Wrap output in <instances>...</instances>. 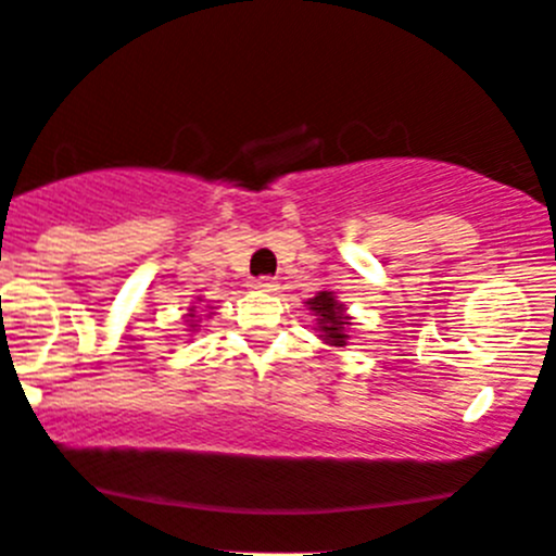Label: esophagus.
Instances as JSON below:
<instances>
[{
    "instance_id": "1",
    "label": "esophagus",
    "mask_w": 556,
    "mask_h": 556,
    "mask_svg": "<svg viewBox=\"0 0 556 556\" xmlns=\"http://www.w3.org/2000/svg\"><path fill=\"white\" fill-rule=\"evenodd\" d=\"M251 289H256V291H265V294H273V291H278V283H276V280L256 278L254 283H251Z\"/></svg>"
}]
</instances>
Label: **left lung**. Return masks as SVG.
<instances>
[{"label": "left lung", "mask_w": 556, "mask_h": 556, "mask_svg": "<svg viewBox=\"0 0 556 556\" xmlns=\"http://www.w3.org/2000/svg\"><path fill=\"white\" fill-rule=\"evenodd\" d=\"M305 305L311 316L316 318L318 340H324V345L345 348L351 342L353 318L348 316V305L337 300L334 291H318Z\"/></svg>", "instance_id": "1"}]
</instances>
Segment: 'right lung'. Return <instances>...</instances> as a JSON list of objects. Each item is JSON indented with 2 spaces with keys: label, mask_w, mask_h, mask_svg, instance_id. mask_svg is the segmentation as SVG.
Wrapping results in <instances>:
<instances>
[{
  "label": "right lung",
  "mask_w": 556,
  "mask_h": 556,
  "mask_svg": "<svg viewBox=\"0 0 556 556\" xmlns=\"http://www.w3.org/2000/svg\"><path fill=\"white\" fill-rule=\"evenodd\" d=\"M198 302H203V300H198ZM205 311H208V316H205V318L214 316V313H211V311H214V307H211V305H205ZM200 320H203V318L198 316V305L187 307V313H185V326H187V331H190V334H194V331L200 329ZM185 337H187V334H185Z\"/></svg>",
  "instance_id": "add662e5"
}]
</instances>
